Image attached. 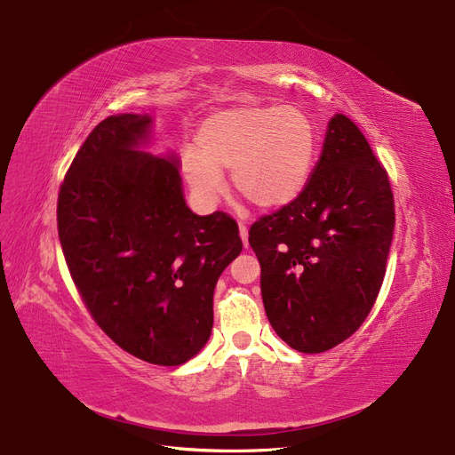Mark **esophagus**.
I'll use <instances>...</instances> for the list:
<instances>
[{"mask_svg": "<svg viewBox=\"0 0 455 455\" xmlns=\"http://www.w3.org/2000/svg\"><path fill=\"white\" fill-rule=\"evenodd\" d=\"M240 235H242V242H243V247L247 249L249 247V230L243 223H240Z\"/></svg>", "mask_w": 455, "mask_h": 455, "instance_id": "1", "label": "esophagus"}]
</instances>
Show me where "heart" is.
I'll return each instance as SVG.
<instances>
[{
    "label": "heart",
    "instance_id": "1",
    "mask_svg": "<svg viewBox=\"0 0 455 455\" xmlns=\"http://www.w3.org/2000/svg\"><path fill=\"white\" fill-rule=\"evenodd\" d=\"M199 148L182 151V173L204 206L225 191L232 170L237 194L261 210L293 203L307 182L317 153V131L297 107L240 105L208 116Z\"/></svg>",
    "mask_w": 455,
    "mask_h": 455
}]
</instances>
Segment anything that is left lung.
<instances>
[{
	"instance_id": "8db88e82",
	"label": "left lung",
	"mask_w": 455,
	"mask_h": 455,
	"mask_svg": "<svg viewBox=\"0 0 455 455\" xmlns=\"http://www.w3.org/2000/svg\"><path fill=\"white\" fill-rule=\"evenodd\" d=\"M393 230L387 172L362 131L336 114L299 197L249 230L278 338L304 354L348 339L376 302Z\"/></svg>"
}]
</instances>
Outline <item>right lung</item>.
Masks as SVG:
<instances>
[{
  "instance_id": "right-lung-1",
  "label": "right lung",
  "mask_w": 455,
  "mask_h": 455,
  "mask_svg": "<svg viewBox=\"0 0 455 455\" xmlns=\"http://www.w3.org/2000/svg\"><path fill=\"white\" fill-rule=\"evenodd\" d=\"M149 114L108 116L71 162L57 204L76 288L107 336L140 360L175 367L206 345L213 290L242 252L225 212L186 206L179 158L140 151Z\"/></svg>"
}]
</instances>
